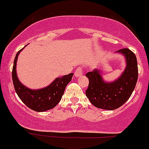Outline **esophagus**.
<instances>
[{
	"instance_id": "esophagus-1",
	"label": "esophagus",
	"mask_w": 149,
	"mask_h": 149,
	"mask_svg": "<svg viewBox=\"0 0 149 149\" xmlns=\"http://www.w3.org/2000/svg\"><path fill=\"white\" fill-rule=\"evenodd\" d=\"M82 73H83V69H82V68L79 67L76 69V71H75V76L76 77H79V76H81Z\"/></svg>"
}]
</instances>
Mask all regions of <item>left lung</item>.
Here are the masks:
<instances>
[{
  "mask_svg": "<svg viewBox=\"0 0 149 149\" xmlns=\"http://www.w3.org/2000/svg\"><path fill=\"white\" fill-rule=\"evenodd\" d=\"M116 52L125 56L127 64L125 70L116 80L105 81L100 70L97 69L86 74L89 79L86 97L92 105L101 109L111 111L122 106L130 97L138 81V69L135 54L127 48Z\"/></svg>",
  "mask_w": 149,
  "mask_h": 149,
  "instance_id": "1",
  "label": "left lung"
}]
</instances>
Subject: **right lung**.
I'll list each match as a JSON object with an SVG mask.
<instances>
[{"instance_id":"add662e5","label":"right lung","mask_w":149,"mask_h":149,"mask_svg":"<svg viewBox=\"0 0 149 149\" xmlns=\"http://www.w3.org/2000/svg\"><path fill=\"white\" fill-rule=\"evenodd\" d=\"M23 49L16 54L12 69L13 84L17 95L28 108L37 112H43L54 108L61 100L65 89L71 81L73 73L57 78L51 84L43 89H29L19 81L16 70L17 58Z\"/></svg>"}]
</instances>
